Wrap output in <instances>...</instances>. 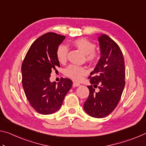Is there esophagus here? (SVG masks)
<instances>
[{"instance_id":"esophagus-1","label":"esophagus","mask_w":146,"mask_h":146,"mask_svg":"<svg viewBox=\"0 0 146 146\" xmlns=\"http://www.w3.org/2000/svg\"><path fill=\"white\" fill-rule=\"evenodd\" d=\"M80 86V84L76 82H73V87H78V86Z\"/></svg>"}]
</instances>
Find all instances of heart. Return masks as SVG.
Returning a JSON list of instances; mask_svg holds the SVG:
<instances>
[{
	"instance_id": "b5f03b06",
	"label": "heart",
	"mask_w": 146,
	"mask_h": 146,
	"mask_svg": "<svg viewBox=\"0 0 146 146\" xmlns=\"http://www.w3.org/2000/svg\"><path fill=\"white\" fill-rule=\"evenodd\" d=\"M73 44L81 52L86 55V60L89 62L95 61L98 57L97 53L95 52V45L86 38H80L74 40ZM68 49L64 44L59 46L56 51V56L60 63L66 62L67 60ZM87 73L86 68L82 66L70 65L65 70V75L75 80H80Z\"/></svg>"
}]
</instances>
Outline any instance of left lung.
Segmentation results:
<instances>
[{
	"label": "left lung",
	"mask_w": 146,
	"mask_h": 146,
	"mask_svg": "<svg viewBox=\"0 0 146 146\" xmlns=\"http://www.w3.org/2000/svg\"><path fill=\"white\" fill-rule=\"evenodd\" d=\"M100 58L89 78L90 95L84 110L91 117H107L117 107L125 86V63L120 48L105 34L98 35ZM99 86L100 91L95 92Z\"/></svg>",
	"instance_id": "1"
}]
</instances>
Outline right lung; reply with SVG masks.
Returning a JSON list of instances; mask_svg holds the SVG:
<instances>
[{
  "mask_svg": "<svg viewBox=\"0 0 146 146\" xmlns=\"http://www.w3.org/2000/svg\"><path fill=\"white\" fill-rule=\"evenodd\" d=\"M65 36L55 33L43 35L32 44L22 64V82L30 105L42 115H49L59 110L73 82L61 78L56 84L49 78L60 63L56 56L59 45Z\"/></svg>",
  "mask_w": 146,
  "mask_h": 146,
  "instance_id": "add662e5",
  "label": "right lung"
}]
</instances>
